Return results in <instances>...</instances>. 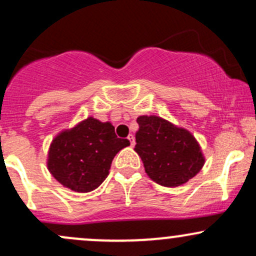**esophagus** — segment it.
<instances>
[{
    "instance_id": "esophagus-1",
    "label": "esophagus",
    "mask_w": 256,
    "mask_h": 256,
    "mask_svg": "<svg viewBox=\"0 0 256 256\" xmlns=\"http://www.w3.org/2000/svg\"><path fill=\"white\" fill-rule=\"evenodd\" d=\"M128 140H130V144H131V146H134V134H128Z\"/></svg>"
}]
</instances>
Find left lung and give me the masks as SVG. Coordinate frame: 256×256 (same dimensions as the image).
Wrapping results in <instances>:
<instances>
[{
	"instance_id": "left-lung-1",
	"label": "left lung",
	"mask_w": 256,
	"mask_h": 256,
	"mask_svg": "<svg viewBox=\"0 0 256 256\" xmlns=\"http://www.w3.org/2000/svg\"><path fill=\"white\" fill-rule=\"evenodd\" d=\"M137 122L134 150L152 180L174 188L201 171L204 156L192 132L156 116H140Z\"/></svg>"
}]
</instances>
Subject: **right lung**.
Returning a JSON list of instances; mask_svg holds the SVG:
<instances>
[{
  "label": "right lung",
  "mask_w": 256,
  "mask_h": 256,
  "mask_svg": "<svg viewBox=\"0 0 256 256\" xmlns=\"http://www.w3.org/2000/svg\"><path fill=\"white\" fill-rule=\"evenodd\" d=\"M128 146V140L116 137L110 122L89 116L52 140L46 166L64 188L89 192L107 178L114 156Z\"/></svg>",
  "instance_id": "1"
}]
</instances>
